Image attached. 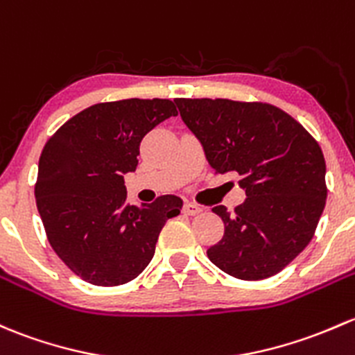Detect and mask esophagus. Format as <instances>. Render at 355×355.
<instances>
[{
    "label": "esophagus",
    "mask_w": 355,
    "mask_h": 355,
    "mask_svg": "<svg viewBox=\"0 0 355 355\" xmlns=\"http://www.w3.org/2000/svg\"><path fill=\"white\" fill-rule=\"evenodd\" d=\"M182 211H184L185 216H196V214H199L202 209H200V206H197V204H193V202H185Z\"/></svg>",
    "instance_id": "esophagus-1"
}]
</instances>
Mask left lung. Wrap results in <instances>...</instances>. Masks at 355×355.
I'll return each mask as SVG.
<instances>
[{
	"label": "left lung",
	"instance_id": "1",
	"mask_svg": "<svg viewBox=\"0 0 355 355\" xmlns=\"http://www.w3.org/2000/svg\"><path fill=\"white\" fill-rule=\"evenodd\" d=\"M182 121L216 173L236 171L243 204L212 212L225 234L207 250L241 281L279 274L308 246L327 202L325 158L315 137L279 107L227 98H177Z\"/></svg>",
	"mask_w": 355,
	"mask_h": 355
}]
</instances>
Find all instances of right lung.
<instances>
[{
  "label": "right lung",
  "mask_w": 355,
  "mask_h": 355,
  "mask_svg": "<svg viewBox=\"0 0 355 355\" xmlns=\"http://www.w3.org/2000/svg\"><path fill=\"white\" fill-rule=\"evenodd\" d=\"M171 115L177 107L166 98L96 103L64 122L42 149L35 200L47 240L89 284L136 279L151 262L162 227L180 214L177 196L125 204L124 173L136 170L141 141Z\"/></svg>",
  "instance_id": "right-lung-1"
}]
</instances>
